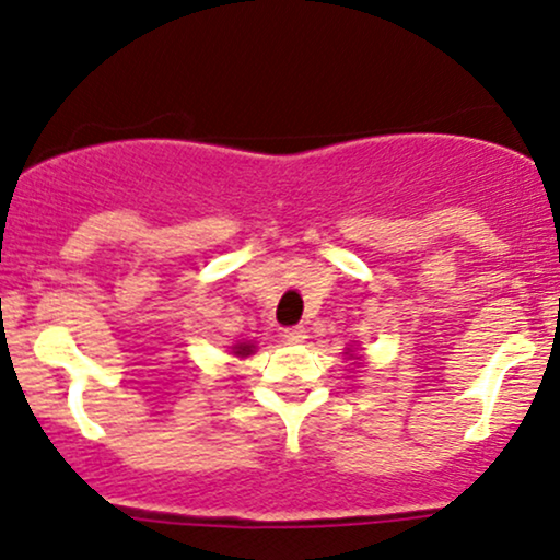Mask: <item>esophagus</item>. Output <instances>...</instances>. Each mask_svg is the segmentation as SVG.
<instances>
[{
  "instance_id": "esophagus-1",
  "label": "esophagus",
  "mask_w": 560,
  "mask_h": 560,
  "mask_svg": "<svg viewBox=\"0 0 560 560\" xmlns=\"http://www.w3.org/2000/svg\"><path fill=\"white\" fill-rule=\"evenodd\" d=\"M282 339L291 341V345H302V341L306 339V328H304V326L285 328V330H282Z\"/></svg>"
}]
</instances>
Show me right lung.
Here are the masks:
<instances>
[{
	"mask_svg": "<svg viewBox=\"0 0 560 560\" xmlns=\"http://www.w3.org/2000/svg\"><path fill=\"white\" fill-rule=\"evenodd\" d=\"M254 352H256L254 341H237V345L232 347V354H237V358H248V354Z\"/></svg>",
	"mask_w": 560,
	"mask_h": 560,
	"instance_id": "1",
	"label": "right lung"
}]
</instances>
